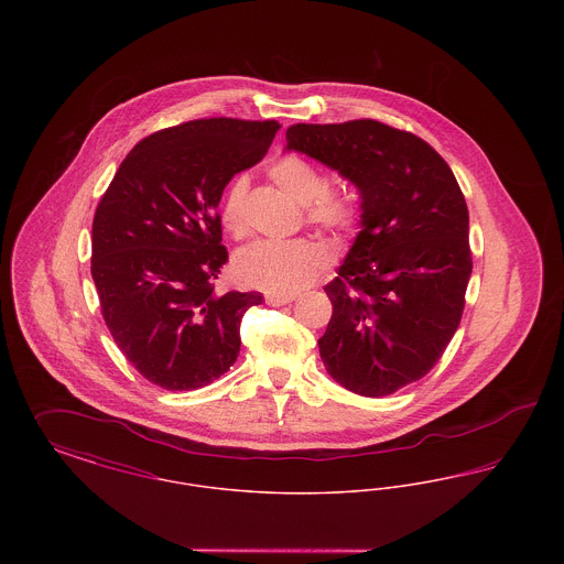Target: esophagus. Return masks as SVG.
Segmentation results:
<instances>
[{"mask_svg": "<svg viewBox=\"0 0 564 564\" xmlns=\"http://www.w3.org/2000/svg\"><path fill=\"white\" fill-rule=\"evenodd\" d=\"M294 300L295 294H267V302L270 306H283V304H290Z\"/></svg>", "mask_w": 564, "mask_h": 564, "instance_id": "34e87169", "label": "esophagus"}]
</instances>
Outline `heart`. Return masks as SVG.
<instances>
[{"instance_id":"b5f03b06","label":"heart","mask_w":564,"mask_h":564,"mask_svg":"<svg viewBox=\"0 0 564 564\" xmlns=\"http://www.w3.org/2000/svg\"><path fill=\"white\" fill-rule=\"evenodd\" d=\"M269 177L295 203L304 205L306 221L317 228L349 232L361 219L357 192L345 184L327 186L325 173L315 162L297 154H283L270 162ZM247 189L249 180L245 175L232 177L219 205L221 226L235 239H242L249 232ZM325 262V249L311 239L258 241L237 253L232 270L242 285L272 294H292L308 285Z\"/></svg>"}]
</instances>
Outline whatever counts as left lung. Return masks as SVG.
<instances>
[{
	"label": "left lung",
	"mask_w": 564,
	"mask_h": 564,
	"mask_svg": "<svg viewBox=\"0 0 564 564\" xmlns=\"http://www.w3.org/2000/svg\"><path fill=\"white\" fill-rule=\"evenodd\" d=\"M359 189L361 230L325 285L329 376L364 398L421 380L455 336L471 274L469 214L446 161L378 120L294 124L288 148Z\"/></svg>",
	"instance_id": "obj_1"
}]
</instances>
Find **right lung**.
Returning <instances> with one entry per match:
<instances>
[{"mask_svg": "<svg viewBox=\"0 0 564 564\" xmlns=\"http://www.w3.org/2000/svg\"><path fill=\"white\" fill-rule=\"evenodd\" d=\"M279 129L239 118L162 129L127 154L95 212L90 272L104 319L134 370L166 391L226 375L245 311L262 304L258 292H214L228 260L217 205Z\"/></svg>", "mask_w": 564, "mask_h": 564, "instance_id": "1", "label": "right lung"}]
</instances>
